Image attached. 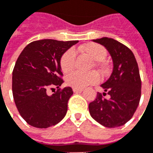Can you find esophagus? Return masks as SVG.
Segmentation results:
<instances>
[{
  "instance_id": "obj_1",
  "label": "esophagus",
  "mask_w": 153,
  "mask_h": 153,
  "mask_svg": "<svg viewBox=\"0 0 153 153\" xmlns=\"http://www.w3.org/2000/svg\"><path fill=\"white\" fill-rule=\"evenodd\" d=\"M73 92L74 93H81L83 91V88H73Z\"/></svg>"
}]
</instances>
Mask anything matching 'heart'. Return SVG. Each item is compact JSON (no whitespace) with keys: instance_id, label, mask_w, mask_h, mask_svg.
<instances>
[{"instance_id":"heart-1","label":"heart","mask_w":153,"mask_h":153,"mask_svg":"<svg viewBox=\"0 0 153 153\" xmlns=\"http://www.w3.org/2000/svg\"><path fill=\"white\" fill-rule=\"evenodd\" d=\"M80 50L88 54L91 59L96 61L102 60L106 56V49L100 45L89 43L80 47ZM76 53L73 49H68L60 58V68L64 73H69L73 69ZM100 81V76L96 72L83 73L74 72L68 76L67 83L73 88H84L88 85H95Z\"/></svg>"}]
</instances>
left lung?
Segmentation results:
<instances>
[{
	"label": "left lung",
	"instance_id": "obj_1",
	"mask_svg": "<svg viewBox=\"0 0 153 153\" xmlns=\"http://www.w3.org/2000/svg\"><path fill=\"white\" fill-rule=\"evenodd\" d=\"M108 51L113 64L109 78L100 85L106 93H97V98L88 105L91 117L103 126L117 128L126 124L139 105L141 80L134 54L129 48L112 38L93 40Z\"/></svg>",
	"mask_w": 153,
	"mask_h": 153
}]
</instances>
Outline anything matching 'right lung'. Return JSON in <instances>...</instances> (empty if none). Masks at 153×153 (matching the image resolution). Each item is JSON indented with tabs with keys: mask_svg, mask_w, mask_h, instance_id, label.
Segmentation results:
<instances>
[{
	"mask_svg": "<svg viewBox=\"0 0 153 153\" xmlns=\"http://www.w3.org/2000/svg\"><path fill=\"white\" fill-rule=\"evenodd\" d=\"M78 41L44 39L31 42L19 56L13 71V95L18 112L28 125L38 128L56 125L65 117L71 87L60 90L64 83L60 58ZM58 90L48 96V88Z\"/></svg>",
	"mask_w": 153,
	"mask_h": 153,
	"instance_id": "right-lung-1",
	"label": "right lung"
}]
</instances>
